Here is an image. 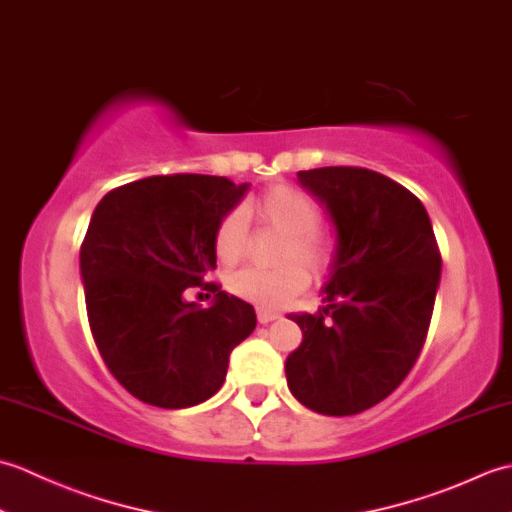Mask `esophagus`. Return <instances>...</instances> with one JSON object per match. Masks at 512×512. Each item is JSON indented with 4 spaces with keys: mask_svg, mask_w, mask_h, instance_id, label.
I'll use <instances>...</instances> for the list:
<instances>
[{
    "mask_svg": "<svg viewBox=\"0 0 512 512\" xmlns=\"http://www.w3.org/2000/svg\"><path fill=\"white\" fill-rule=\"evenodd\" d=\"M279 317H281L279 312L257 308V321H259V323H270V321H275V319H279Z\"/></svg>",
    "mask_w": 512,
    "mask_h": 512,
    "instance_id": "34e87169",
    "label": "esophagus"
}]
</instances>
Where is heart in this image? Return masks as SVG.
<instances>
[{"label": "heart", "instance_id": "obj_1", "mask_svg": "<svg viewBox=\"0 0 512 512\" xmlns=\"http://www.w3.org/2000/svg\"><path fill=\"white\" fill-rule=\"evenodd\" d=\"M281 233L275 259L281 264L273 270L244 268L228 279L235 297L255 303L264 310H281L295 301L310 284L308 265L314 275L330 266L332 246L321 222V209L310 195L279 184L259 198L242 206V211H228L215 226L213 250L224 266H233L244 257L248 246L246 217ZM303 263L307 265L302 266Z\"/></svg>", "mask_w": 512, "mask_h": 512}]
</instances>
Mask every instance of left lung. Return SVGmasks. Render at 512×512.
<instances>
[{
  "instance_id": "8db88e82",
  "label": "left lung",
  "mask_w": 512,
  "mask_h": 512,
  "mask_svg": "<svg viewBox=\"0 0 512 512\" xmlns=\"http://www.w3.org/2000/svg\"><path fill=\"white\" fill-rule=\"evenodd\" d=\"M336 228L317 314H288L303 341L286 358L288 387L323 416H354L394 391L427 339L442 257L422 202L363 167L299 171Z\"/></svg>"
}]
</instances>
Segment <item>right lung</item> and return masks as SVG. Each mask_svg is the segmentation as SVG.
<instances>
[{"mask_svg":"<svg viewBox=\"0 0 512 512\" xmlns=\"http://www.w3.org/2000/svg\"><path fill=\"white\" fill-rule=\"evenodd\" d=\"M248 187L176 173L123 184L96 204L81 244L90 330L107 369L147 405L209 400L233 347L255 330L253 306L206 281L215 226ZM189 287L213 294L212 308L184 300Z\"/></svg>","mask_w":512,"mask_h":512,"instance_id":"right-lung-1","label":"right lung"}]
</instances>
